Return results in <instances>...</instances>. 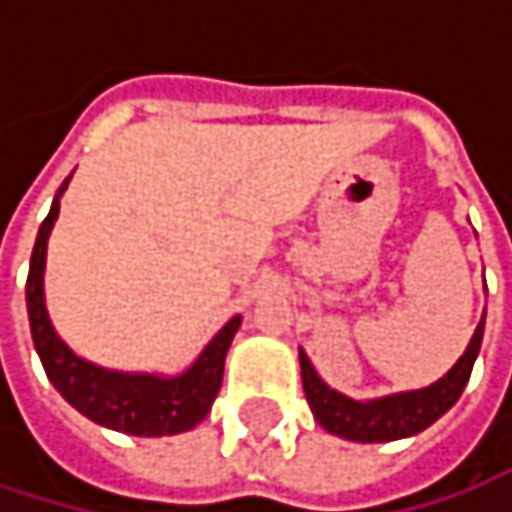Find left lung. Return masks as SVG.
Masks as SVG:
<instances>
[{
    "instance_id": "1",
    "label": "left lung",
    "mask_w": 512,
    "mask_h": 512,
    "mask_svg": "<svg viewBox=\"0 0 512 512\" xmlns=\"http://www.w3.org/2000/svg\"><path fill=\"white\" fill-rule=\"evenodd\" d=\"M483 344V320L474 329L471 344L465 347L462 358L430 388L421 391H406V394H394V397H382V400H350L338 391H332L311 367V361L305 353H299L302 364V385H305V397L311 403L314 418L335 436L350 439V442H394V439H406L415 436L421 430H427L436 418H442L457 400H460L462 388L471 376L474 358L480 353Z\"/></svg>"
}]
</instances>
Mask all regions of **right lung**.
<instances>
[{"label":"right lung","instance_id":"obj_1","mask_svg":"<svg viewBox=\"0 0 512 512\" xmlns=\"http://www.w3.org/2000/svg\"><path fill=\"white\" fill-rule=\"evenodd\" d=\"M64 186L67 180L61 183L58 192H64ZM55 216H58V198L52 201L50 216L41 222L32 249V263H29V278H26L32 341L55 391L85 418L130 436H174L201 424L222 388L225 353L234 341V332L240 329V317L228 320V326L207 344L198 361L174 379L112 373L76 358L52 332L44 308V257H47V237Z\"/></svg>","mask_w":512,"mask_h":512}]
</instances>
